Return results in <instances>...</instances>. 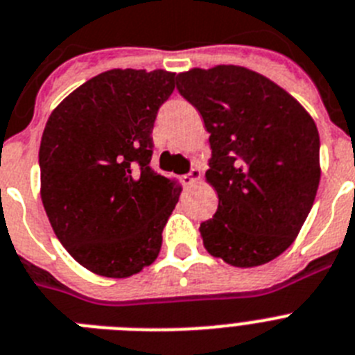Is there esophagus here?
Returning a JSON list of instances; mask_svg holds the SVG:
<instances>
[{
    "label": "esophagus",
    "instance_id": "34e87169",
    "mask_svg": "<svg viewBox=\"0 0 355 355\" xmlns=\"http://www.w3.org/2000/svg\"><path fill=\"white\" fill-rule=\"evenodd\" d=\"M201 168H198V166H196V168H192V171L189 172V174H184V175H181V183L184 184V187H190V184H196L198 183L199 180H201Z\"/></svg>",
    "mask_w": 355,
    "mask_h": 355
}]
</instances>
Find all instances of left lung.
I'll return each instance as SVG.
<instances>
[{
	"mask_svg": "<svg viewBox=\"0 0 355 355\" xmlns=\"http://www.w3.org/2000/svg\"><path fill=\"white\" fill-rule=\"evenodd\" d=\"M178 91L210 132L207 181L219 198L201 223L211 257L255 268L295 242L320 184V135L295 96L242 66L193 68Z\"/></svg>",
	"mask_w": 355,
	"mask_h": 355,
	"instance_id": "obj_1",
	"label": "left lung"
}]
</instances>
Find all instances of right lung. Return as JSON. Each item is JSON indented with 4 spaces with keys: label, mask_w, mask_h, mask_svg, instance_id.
Wrapping results in <instances>:
<instances>
[{
    "label": "right lung",
    "mask_w": 355,
    "mask_h": 355,
    "mask_svg": "<svg viewBox=\"0 0 355 355\" xmlns=\"http://www.w3.org/2000/svg\"><path fill=\"white\" fill-rule=\"evenodd\" d=\"M174 80L165 69H109L69 93L44 127L42 207L66 251L100 277H132L159 255L181 189L148 163Z\"/></svg>",
    "instance_id": "add662e5"
}]
</instances>
